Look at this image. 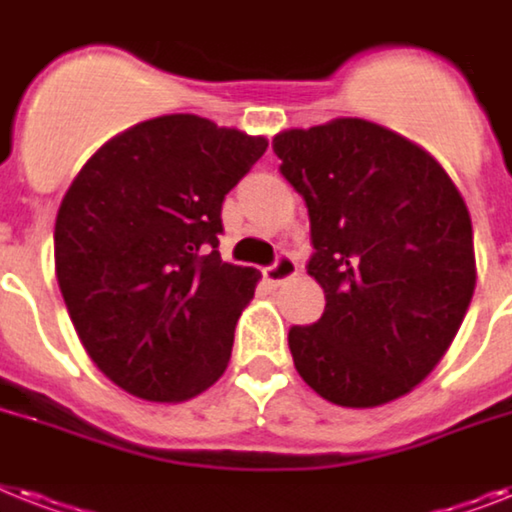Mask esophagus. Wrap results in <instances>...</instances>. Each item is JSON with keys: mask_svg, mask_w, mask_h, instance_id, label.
<instances>
[{"mask_svg": "<svg viewBox=\"0 0 512 512\" xmlns=\"http://www.w3.org/2000/svg\"><path fill=\"white\" fill-rule=\"evenodd\" d=\"M263 273H265V281H268V284H284L286 278L297 276V263H294V257L278 255L276 263L268 265Z\"/></svg>", "mask_w": 512, "mask_h": 512, "instance_id": "obj_1", "label": "esophagus"}]
</instances>
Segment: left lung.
<instances>
[{
    "label": "left lung",
    "mask_w": 512,
    "mask_h": 512,
    "mask_svg": "<svg viewBox=\"0 0 512 512\" xmlns=\"http://www.w3.org/2000/svg\"><path fill=\"white\" fill-rule=\"evenodd\" d=\"M281 173L310 215L326 310L292 326L294 368L342 407L413 392L450 350L476 289L471 215L447 170L415 141L363 118L289 128Z\"/></svg>",
    "instance_id": "8db88e82"
}]
</instances>
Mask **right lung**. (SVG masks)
<instances>
[{
	"mask_svg": "<svg viewBox=\"0 0 512 512\" xmlns=\"http://www.w3.org/2000/svg\"><path fill=\"white\" fill-rule=\"evenodd\" d=\"M265 149V136L162 115L112 136L65 191L57 284L83 350L128 394L184 402L226 371L260 273L220 260V207Z\"/></svg>",
	"mask_w": 512,
	"mask_h": 512,
	"instance_id": "right-lung-1",
	"label": "right lung"
}]
</instances>
